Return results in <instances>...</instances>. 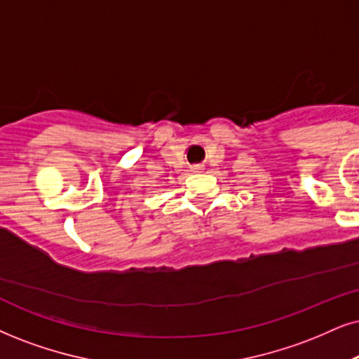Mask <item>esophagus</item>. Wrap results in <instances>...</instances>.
<instances>
[{"label":"esophagus","instance_id":"esophagus-1","mask_svg":"<svg viewBox=\"0 0 359 359\" xmlns=\"http://www.w3.org/2000/svg\"><path fill=\"white\" fill-rule=\"evenodd\" d=\"M203 170V165H193V166H189V171L191 172H200Z\"/></svg>","mask_w":359,"mask_h":359}]
</instances>
